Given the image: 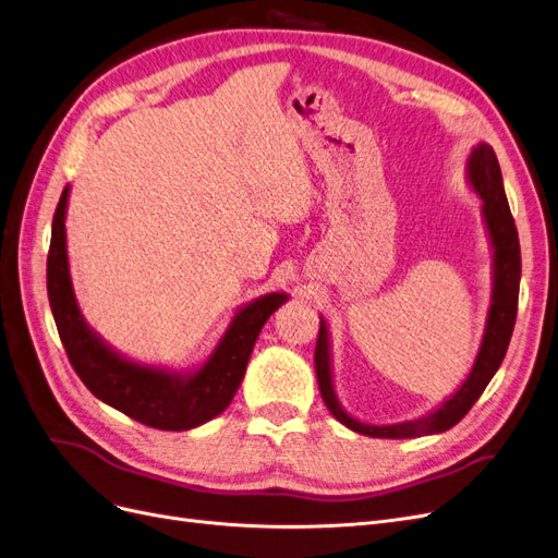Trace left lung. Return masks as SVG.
<instances>
[{
  "mask_svg": "<svg viewBox=\"0 0 558 558\" xmlns=\"http://www.w3.org/2000/svg\"><path fill=\"white\" fill-rule=\"evenodd\" d=\"M466 183L481 198V217L483 227L493 250V295H489V306L485 316V329L481 337V345L476 360L462 380V385L449 396L444 403L423 414L418 418L385 423V426H373V423L354 418L345 412L341 400L333 389V368H331V337L329 325L320 316V331L316 343V375L318 387L327 410L333 418L341 421L345 428L366 435V437H383V439H408L423 435H439L453 428L456 423L472 410V405L481 398L485 387L499 371L510 337L515 327L518 316V295H520V240L515 219L510 215L508 198L504 192V178L497 162L493 146L481 142L472 148L470 158L464 165Z\"/></svg>",
  "mask_w": 558,
  "mask_h": 558,
  "instance_id": "obj_1",
  "label": "left lung"
}]
</instances>
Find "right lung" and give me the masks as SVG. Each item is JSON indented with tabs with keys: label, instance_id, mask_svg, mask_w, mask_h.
Here are the masks:
<instances>
[{
	"label": "right lung",
	"instance_id": "1",
	"mask_svg": "<svg viewBox=\"0 0 558 558\" xmlns=\"http://www.w3.org/2000/svg\"><path fill=\"white\" fill-rule=\"evenodd\" d=\"M71 185L63 187L52 219L48 254V298L65 354L105 405L158 430H190L225 412L242 383L263 325L288 302V293H267L235 308L206 360L187 371L135 362L111 348L86 323L75 298L65 244V213Z\"/></svg>",
	"mask_w": 558,
	"mask_h": 558
}]
</instances>
